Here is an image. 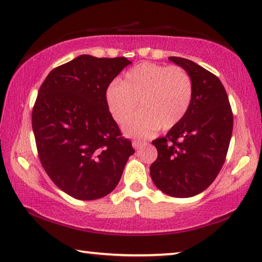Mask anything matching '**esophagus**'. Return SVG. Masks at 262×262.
<instances>
[{"label": "esophagus", "instance_id": "obj_1", "mask_svg": "<svg viewBox=\"0 0 262 262\" xmlns=\"http://www.w3.org/2000/svg\"><path fill=\"white\" fill-rule=\"evenodd\" d=\"M145 143L144 141H141V140H135V141H133V147H134L135 150H137V149H140V147L143 145Z\"/></svg>", "mask_w": 262, "mask_h": 262}]
</instances>
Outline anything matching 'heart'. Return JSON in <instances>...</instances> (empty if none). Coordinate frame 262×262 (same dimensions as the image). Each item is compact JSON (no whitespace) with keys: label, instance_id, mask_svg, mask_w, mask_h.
Instances as JSON below:
<instances>
[{"label":"heart","instance_id":"obj_1","mask_svg":"<svg viewBox=\"0 0 262 262\" xmlns=\"http://www.w3.org/2000/svg\"><path fill=\"white\" fill-rule=\"evenodd\" d=\"M192 95V80L182 68L141 63L128 71L121 83L108 85L106 101L119 123L129 119L140 101L142 111L125 123L123 132L128 136H147L159 127L177 126L188 113Z\"/></svg>","mask_w":262,"mask_h":262}]
</instances>
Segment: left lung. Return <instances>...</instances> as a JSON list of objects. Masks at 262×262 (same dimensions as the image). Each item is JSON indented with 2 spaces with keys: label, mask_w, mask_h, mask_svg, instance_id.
<instances>
[{
  "label": "left lung",
  "mask_w": 262,
  "mask_h": 262,
  "mask_svg": "<svg viewBox=\"0 0 262 262\" xmlns=\"http://www.w3.org/2000/svg\"><path fill=\"white\" fill-rule=\"evenodd\" d=\"M192 80L191 105L165 137L152 142L158 158L150 166L156 187L172 197L203 192L217 177L232 134V112L220 80L192 60L169 57Z\"/></svg>",
  "instance_id": "8db88e82"
}]
</instances>
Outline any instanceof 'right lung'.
<instances>
[{
    "label": "right lung",
    "instance_id": "1",
    "mask_svg": "<svg viewBox=\"0 0 262 262\" xmlns=\"http://www.w3.org/2000/svg\"><path fill=\"white\" fill-rule=\"evenodd\" d=\"M132 64L125 57L81 55L51 71L33 107L37 154L57 187L80 201H94L115 190L129 157L106 101V90Z\"/></svg>",
    "mask_w": 262,
    "mask_h": 262
}]
</instances>
